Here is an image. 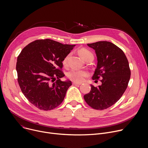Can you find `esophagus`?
<instances>
[{
	"label": "esophagus",
	"mask_w": 148,
	"mask_h": 148,
	"mask_svg": "<svg viewBox=\"0 0 148 148\" xmlns=\"http://www.w3.org/2000/svg\"><path fill=\"white\" fill-rule=\"evenodd\" d=\"M73 84H74V85H79V86H80V85L82 83H78V82H73Z\"/></svg>",
	"instance_id": "obj_1"
}]
</instances>
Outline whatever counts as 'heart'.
<instances>
[{
  "label": "heart",
  "instance_id": "b5f03b06",
  "mask_svg": "<svg viewBox=\"0 0 148 148\" xmlns=\"http://www.w3.org/2000/svg\"><path fill=\"white\" fill-rule=\"evenodd\" d=\"M79 53L80 55L82 57V58L84 60H86L88 59L93 57L94 58V55L91 51H90L89 50L85 49V48H82L79 50ZM69 55L68 54L66 56L62 61V64L64 66H66L68 64V60L69 58ZM88 73L83 71V70H79L76 69H73L71 71H69L68 73V78L75 82H82L84 79L88 76Z\"/></svg>",
  "mask_w": 148,
  "mask_h": 148
}]
</instances>
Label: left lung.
<instances>
[{
	"label": "left lung",
	"mask_w": 148,
	"mask_h": 148,
	"mask_svg": "<svg viewBox=\"0 0 148 148\" xmlns=\"http://www.w3.org/2000/svg\"><path fill=\"white\" fill-rule=\"evenodd\" d=\"M88 45L95 50L98 60L92 79H101L102 84L98 87L91 84V90L84 99L92 108L102 110L121 98L127 88L131 71L125 53L114 44L98 41Z\"/></svg>",
	"instance_id": "1"
}]
</instances>
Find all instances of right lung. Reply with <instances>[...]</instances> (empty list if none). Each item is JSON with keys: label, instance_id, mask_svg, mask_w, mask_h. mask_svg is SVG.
I'll list each match as a JSON object with an SVG mask.
<instances>
[{"label": "right lung", "instance_id": "right-lung-1", "mask_svg": "<svg viewBox=\"0 0 148 148\" xmlns=\"http://www.w3.org/2000/svg\"><path fill=\"white\" fill-rule=\"evenodd\" d=\"M75 45L50 39L38 40L27 45L18 55L16 70L20 88L39 109L52 110L64 101L72 83L60 79L65 76L62 61Z\"/></svg>", "mask_w": 148, "mask_h": 148}]
</instances>
